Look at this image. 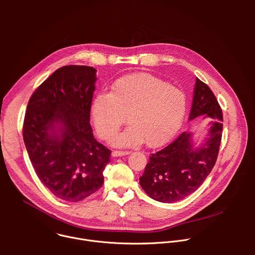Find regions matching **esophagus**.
I'll use <instances>...</instances> for the list:
<instances>
[{
  "label": "esophagus",
  "instance_id": "1",
  "mask_svg": "<svg viewBox=\"0 0 255 255\" xmlns=\"http://www.w3.org/2000/svg\"><path fill=\"white\" fill-rule=\"evenodd\" d=\"M131 151L129 150H113L112 151V155L114 157H117V156H122V155H127L129 154Z\"/></svg>",
  "mask_w": 255,
  "mask_h": 255
}]
</instances>
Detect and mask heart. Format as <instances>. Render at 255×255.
Here are the masks:
<instances>
[{"label":"heart","mask_w":255,"mask_h":255,"mask_svg":"<svg viewBox=\"0 0 255 255\" xmlns=\"http://www.w3.org/2000/svg\"><path fill=\"white\" fill-rule=\"evenodd\" d=\"M184 91L148 74H137L117 80L110 93L94 99L92 118L99 135L109 140L126 122L130 125L113 141L118 145L149 147L167 142L177 131L187 112Z\"/></svg>","instance_id":"obj_1"}]
</instances>
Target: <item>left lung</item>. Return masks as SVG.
Listing matches in <instances>:
<instances>
[{
	"label": "left lung",
	"mask_w": 255,
	"mask_h": 255,
	"mask_svg": "<svg viewBox=\"0 0 255 255\" xmlns=\"http://www.w3.org/2000/svg\"><path fill=\"white\" fill-rule=\"evenodd\" d=\"M201 115L212 120L210 138L202 147L194 149L191 134L183 132L151 153L139 177L141 188L150 198L162 203L183 200L197 191L210 174L220 149L223 112L212 90L197 79L190 119Z\"/></svg>",
	"instance_id": "1"
}]
</instances>
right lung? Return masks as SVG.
<instances>
[{
    "label": "right lung",
    "mask_w": 255,
    "mask_h": 255,
    "mask_svg": "<svg viewBox=\"0 0 255 255\" xmlns=\"http://www.w3.org/2000/svg\"><path fill=\"white\" fill-rule=\"evenodd\" d=\"M96 69L65 65L29 99L23 123L25 146L41 183L60 200L79 202L104 184L111 150L99 143L90 123ZM62 125L57 137L51 132Z\"/></svg>",
    "instance_id": "obj_1"
}]
</instances>
